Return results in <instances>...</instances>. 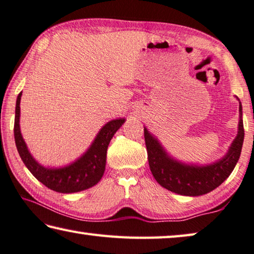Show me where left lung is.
<instances>
[{"label":"left lung","mask_w":254,"mask_h":254,"mask_svg":"<svg viewBox=\"0 0 254 254\" xmlns=\"http://www.w3.org/2000/svg\"><path fill=\"white\" fill-rule=\"evenodd\" d=\"M237 100L240 102L239 98ZM239 112L240 120L237 134L229 146L226 155L207 165L187 164L175 159L165 150L159 140L144 127L149 167L157 182L167 190L187 196L207 194L218 188L231 175L242 151L244 127L241 102Z\"/></svg>","instance_id":"1"}]
</instances>
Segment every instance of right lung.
I'll return each mask as SVG.
<instances>
[{
  "label": "right lung",
  "mask_w": 254,
  "mask_h": 254,
  "mask_svg": "<svg viewBox=\"0 0 254 254\" xmlns=\"http://www.w3.org/2000/svg\"><path fill=\"white\" fill-rule=\"evenodd\" d=\"M15 103L14 141L23 164L40 183L60 193H74L87 190L102 180L106 166V154L113 135L126 122V119L112 120L100 128L94 141L74 162L63 167H45L30 154L20 131V100Z\"/></svg>",
  "instance_id": "right-lung-1"
}]
</instances>
